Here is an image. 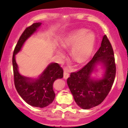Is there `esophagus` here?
Returning <instances> with one entry per match:
<instances>
[{"instance_id":"1","label":"esophagus","mask_w":128,"mask_h":128,"mask_svg":"<svg viewBox=\"0 0 128 128\" xmlns=\"http://www.w3.org/2000/svg\"><path fill=\"white\" fill-rule=\"evenodd\" d=\"M69 77V71L68 68H65L64 69V78L67 79Z\"/></svg>"}]
</instances>
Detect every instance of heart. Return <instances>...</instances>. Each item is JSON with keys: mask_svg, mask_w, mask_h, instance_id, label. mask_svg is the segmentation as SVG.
<instances>
[{"mask_svg": "<svg viewBox=\"0 0 128 128\" xmlns=\"http://www.w3.org/2000/svg\"><path fill=\"white\" fill-rule=\"evenodd\" d=\"M95 44V35L88 32L84 28L76 30L66 36L60 41V45L64 49L69 50L72 59L78 64L87 62L92 56ZM60 58L64 56L61 51H58Z\"/></svg>", "mask_w": 128, "mask_h": 128, "instance_id": "heart-1", "label": "heart"}]
</instances>
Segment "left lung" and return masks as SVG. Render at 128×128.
I'll use <instances>...</instances> for the list:
<instances>
[{
	"instance_id": "1",
	"label": "left lung",
	"mask_w": 128,
	"mask_h": 128,
	"mask_svg": "<svg viewBox=\"0 0 128 128\" xmlns=\"http://www.w3.org/2000/svg\"><path fill=\"white\" fill-rule=\"evenodd\" d=\"M104 63L106 68L104 78L95 81L90 76L96 63ZM116 76L114 52L106 35L92 59L79 70L72 72L67 83L75 102L83 109H90L103 102L109 94Z\"/></svg>"
}]
</instances>
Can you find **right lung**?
<instances>
[{
	"label": "right lung",
	"instance_id": "1",
	"mask_svg": "<svg viewBox=\"0 0 128 128\" xmlns=\"http://www.w3.org/2000/svg\"><path fill=\"white\" fill-rule=\"evenodd\" d=\"M41 24L35 23L24 30L14 49L12 64L14 84L20 96L32 106L44 108L53 102L55 98L53 84L56 79L62 78L63 69L58 63H52L48 66L38 79L31 81L30 78L19 74L15 58V54L21 50L24 41L35 32Z\"/></svg>",
	"mask_w": 128,
	"mask_h": 128
}]
</instances>
